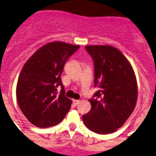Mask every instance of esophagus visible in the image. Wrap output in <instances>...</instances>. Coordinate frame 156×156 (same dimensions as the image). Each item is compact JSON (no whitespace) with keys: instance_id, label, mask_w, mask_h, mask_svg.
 Masks as SVG:
<instances>
[{"instance_id":"esophagus-1","label":"esophagus","mask_w":156,"mask_h":156,"mask_svg":"<svg viewBox=\"0 0 156 156\" xmlns=\"http://www.w3.org/2000/svg\"><path fill=\"white\" fill-rule=\"evenodd\" d=\"M73 103L74 105H77L80 103V101L79 100H73Z\"/></svg>"}]
</instances>
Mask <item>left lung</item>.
Wrapping results in <instances>:
<instances>
[{"label": "left lung", "mask_w": 156, "mask_h": 156, "mask_svg": "<svg viewBox=\"0 0 156 156\" xmlns=\"http://www.w3.org/2000/svg\"><path fill=\"white\" fill-rule=\"evenodd\" d=\"M94 61V86L91 109L83 115L87 128L105 135L121 128L134 111L138 98L135 73L119 50L110 45L85 47Z\"/></svg>", "instance_id": "8db88e82"}]
</instances>
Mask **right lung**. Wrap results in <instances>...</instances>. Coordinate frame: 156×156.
<instances>
[{
	"label": "right lung",
	"mask_w": 156,
	"mask_h": 156,
	"mask_svg": "<svg viewBox=\"0 0 156 156\" xmlns=\"http://www.w3.org/2000/svg\"><path fill=\"white\" fill-rule=\"evenodd\" d=\"M79 45L62 42L46 44L25 62L18 80V104L27 119L38 128L60 123L71 108L65 96L61 74L68 58ZM61 87V92L57 91Z\"/></svg>",
	"instance_id": "right-lung-1"
}]
</instances>
